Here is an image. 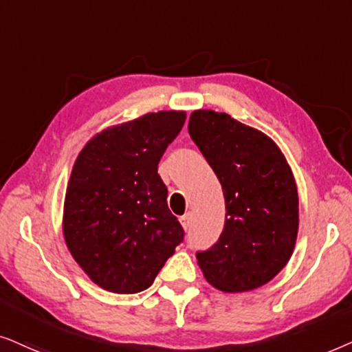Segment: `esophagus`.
<instances>
[{
  "mask_svg": "<svg viewBox=\"0 0 352 352\" xmlns=\"http://www.w3.org/2000/svg\"><path fill=\"white\" fill-rule=\"evenodd\" d=\"M180 222H182V225H184L185 230H188V228L191 227V214H190V212H188V214H185L184 217L180 219Z\"/></svg>",
  "mask_w": 352,
  "mask_h": 352,
  "instance_id": "esophagus-1",
  "label": "esophagus"
}]
</instances>
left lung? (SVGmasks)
Instances as JSON below:
<instances>
[{"label":"left lung","instance_id":"8db88e82","mask_svg":"<svg viewBox=\"0 0 352 352\" xmlns=\"http://www.w3.org/2000/svg\"><path fill=\"white\" fill-rule=\"evenodd\" d=\"M190 137L222 185L225 225L219 241L196 254L220 292H251L287 265L296 245L299 199L283 153L261 130L225 112H191Z\"/></svg>","mask_w":352,"mask_h":352}]
</instances>
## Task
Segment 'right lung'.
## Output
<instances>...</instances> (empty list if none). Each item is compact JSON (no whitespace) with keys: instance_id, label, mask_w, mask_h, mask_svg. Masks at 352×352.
I'll return each mask as SVG.
<instances>
[{"instance_id":"1","label":"right lung","mask_w":352,"mask_h":352,"mask_svg":"<svg viewBox=\"0 0 352 352\" xmlns=\"http://www.w3.org/2000/svg\"><path fill=\"white\" fill-rule=\"evenodd\" d=\"M185 119L184 111L148 112L96 133L75 159L64 240L102 289L133 294L149 288L184 240L157 164Z\"/></svg>"}]
</instances>
